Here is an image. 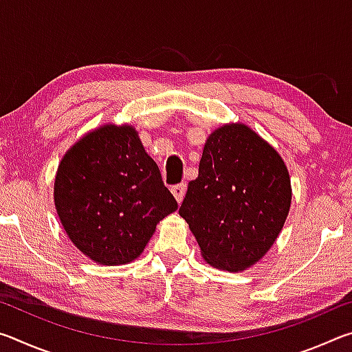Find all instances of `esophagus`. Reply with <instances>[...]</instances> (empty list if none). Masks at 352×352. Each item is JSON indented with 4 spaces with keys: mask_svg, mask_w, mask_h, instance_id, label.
Returning <instances> with one entry per match:
<instances>
[{
    "mask_svg": "<svg viewBox=\"0 0 352 352\" xmlns=\"http://www.w3.org/2000/svg\"><path fill=\"white\" fill-rule=\"evenodd\" d=\"M170 192L174 194V197L178 204H182L184 194H186V183H180V184H175V186H172Z\"/></svg>",
    "mask_w": 352,
    "mask_h": 352,
    "instance_id": "esophagus-1",
    "label": "esophagus"
}]
</instances>
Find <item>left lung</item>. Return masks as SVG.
I'll list each match as a JSON object with an SVG mask.
<instances>
[{"label": "left lung", "mask_w": 352, "mask_h": 352, "mask_svg": "<svg viewBox=\"0 0 352 352\" xmlns=\"http://www.w3.org/2000/svg\"><path fill=\"white\" fill-rule=\"evenodd\" d=\"M292 186L283 158L245 124L208 136L199 177L180 206L208 264L242 272L262 259L281 233Z\"/></svg>", "instance_id": "1"}]
</instances>
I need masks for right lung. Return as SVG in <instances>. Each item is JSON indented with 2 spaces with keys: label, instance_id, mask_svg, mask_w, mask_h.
Instances as JSON below:
<instances>
[{
  "label": "right lung",
  "instance_id": "right-lung-1",
  "mask_svg": "<svg viewBox=\"0 0 352 352\" xmlns=\"http://www.w3.org/2000/svg\"><path fill=\"white\" fill-rule=\"evenodd\" d=\"M58 219L96 264L135 261L178 205L132 127L105 124L76 142L54 182Z\"/></svg>",
  "mask_w": 352,
  "mask_h": 352
}]
</instances>
